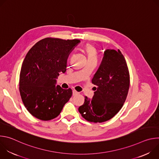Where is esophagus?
<instances>
[{"instance_id":"esophagus-1","label":"esophagus","mask_w":159,"mask_h":159,"mask_svg":"<svg viewBox=\"0 0 159 159\" xmlns=\"http://www.w3.org/2000/svg\"><path fill=\"white\" fill-rule=\"evenodd\" d=\"M77 94H79V93L77 92L76 90H73V96H76V95H77Z\"/></svg>"}]
</instances>
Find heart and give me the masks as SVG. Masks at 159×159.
<instances>
[{
  "label": "heart",
  "instance_id": "b5f03b06",
  "mask_svg": "<svg viewBox=\"0 0 159 159\" xmlns=\"http://www.w3.org/2000/svg\"><path fill=\"white\" fill-rule=\"evenodd\" d=\"M84 50L86 55L87 61H97L98 55L96 48L93 45L87 44L84 47Z\"/></svg>",
  "mask_w": 159,
  "mask_h": 159
}]
</instances>
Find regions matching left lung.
<instances>
[{
    "label": "left lung",
    "instance_id": "1",
    "mask_svg": "<svg viewBox=\"0 0 159 159\" xmlns=\"http://www.w3.org/2000/svg\"><path fill=\"white\" fill-rule=\"evenodd\" d=\"M92 83L97 86L93 99L85 97L79 107L88 121L102 123L114 117L123 107L129 87V74L121 52L106 50Z\"/></svg>",
    "mask_w": 159,
    "mask_h": 159
}]
</instances>
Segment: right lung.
I'll use <instances>...</instances> for the list:
<instances>
[{"mask_svg":"<svg viewBox=\"0 0 159 159\" xmlns=\"http://www.w3.org/2000/svg\"><path fill=\"white\" fill-rule=\"evenodd\" d=\"M79 43V39L47 38L26 55L19 75V92L25 106L35 118H55L71 98L72 89L55 86L56 79L66 72L68 57Z\"/></svg>","mask_w":159,"mask_h":159,"instance_id":"obj_1","label":"right lung"}]
</instances>
